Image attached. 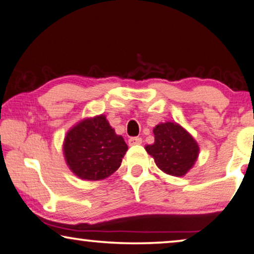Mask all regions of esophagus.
Wrapping results in <instances>:
<instances>
[{"label": "esophagus", "instance_id": "34e87169", "mask_svg": "<svg viewBox=\"0 0 254 254\" xmlns=\"http://www.w3.org/2000/svg\"><path fill=\"white\" fill-rule=\"evenodd\" d=\"M142 143V138L141 137H130L128 139V144L129 145H137V144H141Z\"/></svg>", "mask_w": 254, "mask_h": 254}]
</instances>
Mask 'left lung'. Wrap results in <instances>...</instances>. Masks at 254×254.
<instances>
[{"label": "left lung", "mask_w": 254, "mask_h": 254, "mask_svg": "<svg viewBox=\"0 0 254 254\" xmlns=\"http://www.w3.org/2000/svg\"><path fill=\"white\" fill-rule=\"evenodd\" d=\"M154 143L145 150L164 173L183 176L196 163L199 146L182 126L176 123L159 124L153 128Z\"/></svg>", "instance_id": "obj_1"}]
</instances>
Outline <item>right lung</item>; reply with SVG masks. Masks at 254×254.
Wrapping results in <instances>:
<instances>
[{"mask_svg":"<svg viewBox=\"0 0 254 254\" xmlns=\"http://www.w3.org/2000/svg\"><path fill=\"white\" fill-rule=\"evenodd\" d=\"M128 149L123 136L117 135L104 115L83 119L65 136L66 164L81 180L98 181L120 167Z\"/></svg>","mask_w":254,"mask_h":254,"instance_id":"add662e5","label":"right lung"}]
</instances>
